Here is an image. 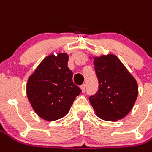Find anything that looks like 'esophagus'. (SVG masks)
<instances>
[{"instance_id":"obj_1","label":"esophagus","mask_w":152,"mask_h":152,"mask_svg":"<svg viewBox=\"0 0 152 152\" xmlns=\"http://www.w3.org/2000/svg\"><path fill=\"white\" fill-rule=\"evenodd\" d=\"M80 89H81L82 92H85V91H86V85L83 84L82 86H80Z\"/></svg>"}]
</instances>
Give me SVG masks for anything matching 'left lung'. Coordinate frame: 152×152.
Returning <instances> with one entry per match:
<instances>
[{
  "mask_svg": "<svg viewBox=\"0 0 152 152\" xmlns=\"http://www.w3.org/2000/svg\"><path fill=\"white\" fill-rule=\"evenodd\" d=\"M93 58L99 90L89 98L91 105L101 119H122L131 111L137 98L135 78L113 54Z\"/></svg>",
  "mask_w": 152,
  "mask_h": 152,
  "instance_id": "obj_1",
  "label": "left lung"
}]
</instances>
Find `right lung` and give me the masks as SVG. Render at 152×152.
Wrapping results in <instances>:
<instances>
[{
    "label": "right lung",
    "instance_id": "obj_1",
    "mask_svg": "<svg viewBox=\"0 0 152 152\" xmlns=\"http://www.w3.org/2000/svg\"><path fill=\"white\" fill-rule=\"evenodd\" d=\"M68 58L64 53L48 56L28 80V100L36 113L47 121L63 118L81 92L73 82L72 72L67 67Z\"/></svg>",
    "mask_w": 152,
    "mask_h": 152
}]
</instances>
